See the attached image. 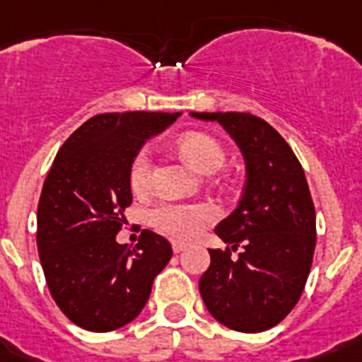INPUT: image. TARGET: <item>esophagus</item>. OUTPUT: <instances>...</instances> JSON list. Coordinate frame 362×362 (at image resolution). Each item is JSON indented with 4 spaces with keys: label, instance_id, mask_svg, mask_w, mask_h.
I'll return each instance as SVG.
<instances>
[{
    "label": "esophagus",
    "instance_id": "esophagus-1",
    "mask_svg": "<svg viewBox=\"0 0 362 362\" xmlns=\"http://www.w3.org/2000/svg\"><path fill=\"white\" fill-rule=\"evenodd\" d=\"M172 249H173V253H183L185 249H187V245H185V243H181V242H173Z\"/></svg>",
    "mask_w": 362,
    "mask_h": 362
}]
</instances>
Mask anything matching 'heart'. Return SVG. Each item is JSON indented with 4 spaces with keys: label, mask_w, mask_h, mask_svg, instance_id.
Returning <instances> with one entry per match:
<instances>
[{
    "label": "heart",
    "mask_w": 362,
    "mask_h": 362,
    "mask_svg": "<svg viewBox=\"0 0 362 362\" xmlns=\"http://www.w3.org/2000/svg\"><path fill=\"white\" fill-rule=\"evenodd\" d=\"M177 149L190 166L202 173H213L225 162V151L215 137L202 132H187L179 137ZM151 160L145 151H139L130 164V185L141 192L149 181ZM215 211L204 204H164L151 211V225L156 230L175 240H194L213 221Z\"/></svg>",
    "instance_id": "1"
}]
</instances>
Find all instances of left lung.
<instances>
[{
    "instance_id": "8db88e82",
    "label": "left lung",
    "mask_w": 362,
    "mask_h": 362,
    "mask_svg": "<svg viewBox=\"0 0 362 362\" xmlns=\"http://www.w3.org/2000/svg\"><path fill=\"white\" fill-rule=\"evenodd\" d=\"M219 122L245 162V187L234 211L215 226L228 243L209 249L200 277L204 304L238 332H262L287 317L300 298L315 249V207L288 143L249 113H190ZM238 247L243 253L232 257Z\"/></svg>"
}]
</instances>
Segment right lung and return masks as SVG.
<instances>
[{"mask_svg": "<svg viewBox=\"0 0 362 362\" xmlns=\"http://www.w3.org/2000/svg\"><path fill=\"white\" fill-rule=\"evenodd\" d=\"M179 115H96L52 162L37 206V251L50 295L81 329L109 332L134 321L172 259L170 242L155 232L143 230L136 247L117 234L132 204L134 156Z\"/></svg>", "mask_w": 362, "mask_h": 362, "instance_id": "add662e5", "label": "right lung"}]
</instances>
